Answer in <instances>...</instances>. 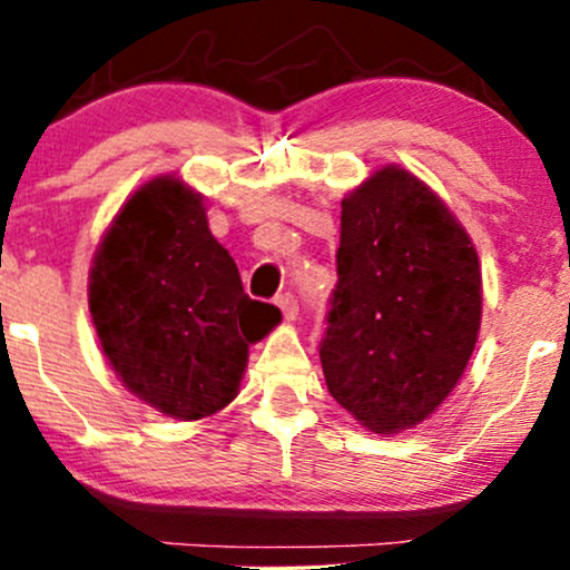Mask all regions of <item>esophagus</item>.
Listing matches in <instances>:
<instances>
[{
  "instance_id": "34e87169",
  "label": "esophagus",
  "mask_w": 570,
  "mask_h": 570,
  "mask_svg": "<svg viewBox=\"0 0 570 570\" xmlns=\"http://www.w3.org/2000/svg\"><path fill=\"white\" fill-rule=\"evenodd\" d=\"M276 305L281 307V311H284V316L289 318V322H294V318H297V313H299V303H297V297H294L292 292L278 294V297H276Z\"/></svg>"
}]
</instances>
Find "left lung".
Here are the masks:
<instances>
[{
	"label": "left lung",
	"instance_id": "1",
	"mask_svg": "<svg viewBox=\"0 0 570 570\" xmlns=\"http://www.w3.org/2000/svg\"><path fill=\"white\" fill-rule=\"evenodd\" d=\"M337 284L318 345L326 389L375 434L429 417L472 356L480 259L448 206L385 166L343 200Z\"/></svg>",
	"mask_w": 570,
	"mask_h": 570
}]
</instances>
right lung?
<instances>
[{
    "mask_svg": "<svg viewBox=\"0 0 570 570\" xmlns=\"http://www.w3.org/2000/svg\"><path fill=\"white\" fill-rule=\"evenodd\" d=\"M88 299L120 381L181 421L233 402L248 343L281 316L244 292L200 195L174 176L153 179L120 208L98 246Z\"/></svg>",
    "mask_w": 570,
    "mask_h": 570,
    "instance_id": "add662e5",
    "label": "right lung"
}]
</instances>
